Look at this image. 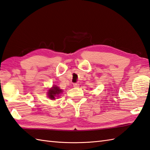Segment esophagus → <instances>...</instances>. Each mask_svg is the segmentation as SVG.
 Here are the masks:
<instances>
[{
  "instance_id": "1",
  "label": "esophagus",
  "mask_w": 150,
  "mask_h": 150,
  "mask_svg": "<svg viewBox=\"0 0 150 150\" xmlns=\"http://www.w3.org/2000/svg\"><path fill=\"white\" fill-rule=\"evenodd\" d=\"M79 84L78 83H73V86L75 88L79 87Z\"/></svg>"
}]
</instances>
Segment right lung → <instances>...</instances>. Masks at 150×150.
<instances>
[{"instance_id":"add662e5","label":"right lung","mask_w":150,"mask_h":150,"mask_svg":"<svg viewBox=\"0 0 150 150\" xmlns=\"http://www.w3.org/2000/svg\"><path fill=\"white\" fill-rule=\"evenodd\" d=\"M61 92H62V91L61 89L59 88L58 86H52V88L51 89H50L49 91L48 96L50 99H54L56 96L60 94Z\"/></svg>"}]
</instances>
